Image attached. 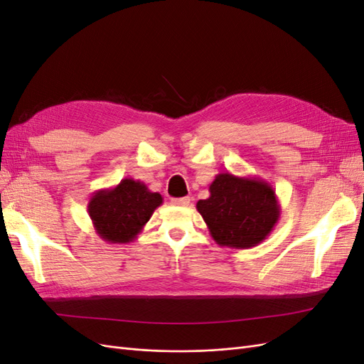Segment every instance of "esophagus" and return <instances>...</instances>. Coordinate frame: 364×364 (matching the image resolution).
I'll list each match as a JSON object with an SVG mask.
<instances>
[{"instance_id":"esophagus-1","label":"esophagus","mask_w":364,"mask_h":364,"mask_svg":"<svg viewBox=\"0 0 364 364\" xmlns=\"http://www.w3.org/2000/svg\"><path fill=\"white\" fill-rule=\"evenodd\" d=\"M191 202L190 197H181V199H173L171 203L176 206H188Z\"/></svg>"}]
</instances>
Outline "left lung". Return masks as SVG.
Returning a JSON list of instances; mask_svg holds the SVG:
<instances>
[{
	"mask_svg": "<svg viewBox=\"0 0 364 364\" xmlns=\"http://www.w3.org/2000/svg\"><path fill=\"white\" fill-rule=\"evenodd\" d=\"M197 211L218 246L250 249L266 240L281 218L273 186L259 178L222 171L209 183V197Z\"/></svg>",
	"mask_w": 364,
	"mask_h": 364,
	"instance_id": "obj_1",
	"label": "left lung"
}]
</instances>
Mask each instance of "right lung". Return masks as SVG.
<instances>
[{
	"label": "right lung",
	"instance_id": "obj_1",
	"mask_svg": "<svg viewBox=\"0 0 364 364\" xmlns=\"http://www.w3.org/2000/svg\"><path fill=\"white\" fill-rule=\"evenodd\" d=\"M162 200V196L150 191L144 182L124 178L112 188L95 191L90 197L87 214L102 240L127 245L142 232Z\"/></svg>",
	"mask_w": 364,
	"mask_h": 364
}]
</instances>
